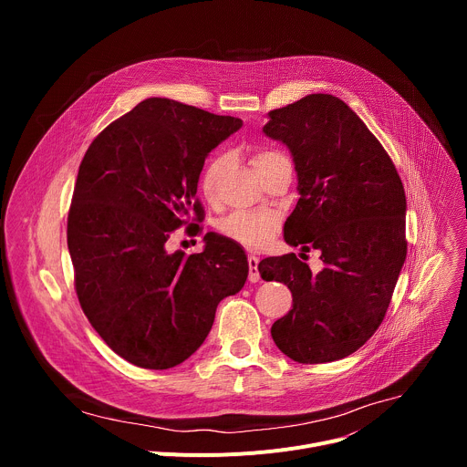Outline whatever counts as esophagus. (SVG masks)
Listing matches in <instances>:
<instances>
[{"label": "esophagus", "instance_id": "1", "mask_svg": "<svg viewBox=\"0 0 467 467\" xmlns=\"http://www.w3.org/2000/svg\"><path fill=\"white\" fill-rule=\"evenodd\" d=\"M249 262V281L251 283H258L260 281V274H258V258L254 254L247 256Z\"/></svg>", "mask_w": 467, "mask_h": 467}]
</instances>
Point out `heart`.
I'll return each instance as SVG.
<instances>
[{
	"label": "heart",
	"instance_id": "1",
	"mask_svg": "<svg viewBox=\"0 0 467 467\" xmlns=\"http://www.w3.org/2000/svg\"><path fill=\"white\" fill-rule=\"evenodd\" d=\"M283 159H286V157L275 150H256L253 155V166L260 175L262 171H265L270 166H274L275 162H279ZM229 161H231V157L227 153H220L205 164L203 173H202V182L199 184H202V190L207 199L214 197L218 181L223 175L225 168L229 166ZM279 223H281V218L274 211L234 213L222 222L220 229L227 238L238 242L240 245H244L247 249H260L268 244L270 238L275 234V231L279 229Z\"/></svg>",
	"mask_w": 467,
	"mask_h": 467
}]
</instances>
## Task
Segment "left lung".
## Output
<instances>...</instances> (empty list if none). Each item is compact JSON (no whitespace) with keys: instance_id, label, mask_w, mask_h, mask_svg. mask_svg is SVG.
<instances>
[{"instance_id":"obj_1","label":"left lung","mask_w":467,"mask_h":467,"mask_svg":"<svg viewBox=\"0 0 467 467\" xmlns=\"http://www.w3.org/2000/svg\"><path fill=\"white\" fill-rule=\"evenodd\" d=\"M268 116L265 137L290 150L301 195L285 240L319 249L325 264L312 274L296 253L258 264L262 279L285 283L294 297L272 338L299 364L340 360L373 337L391 301L407 258L405 188L386 150L340 98L310 94Z\"/></svg>"}]
</instances>
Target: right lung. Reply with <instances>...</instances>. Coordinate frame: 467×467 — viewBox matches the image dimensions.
I'll return each instance as SVG.
<instances>
[{
    "label": "right lung",
    "mask_w": 467,
    "mask_h": 467,
    "mask_svg": "<svg viewBox=\"0 0 467 467\" xmlns=\"http://www.w3.org/2000/svg\"><path fill=\"white\" fill-rule=\"evenodd\" d=\"M240 127V118L150 98L83 157L68 213L78 299L103 342L139 368L168 369L193 355L218 303L247 279L244 251L214 233L203 253L166 251L190 214L203 220L199 173Z\"/></svg>",
    "instance_id": "obj_1"
}]
</instances>
